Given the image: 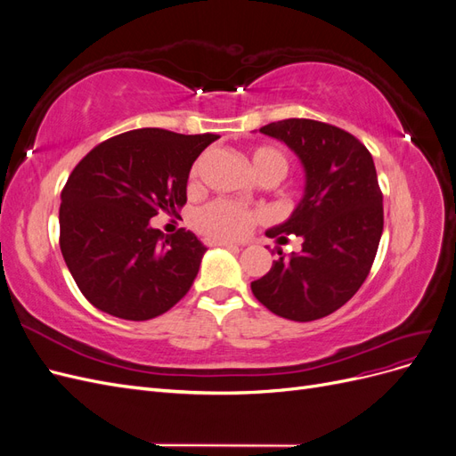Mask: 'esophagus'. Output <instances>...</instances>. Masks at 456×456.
Here are the masks:
<instances>
[{"label": "esophagus", "mask_w": 456, "mask_h": 456, "mask_svg": "<svg viewBox=\"0 0 456 456\" xmlns=\"http://www.w3.org/2000/svg\"><path fill=\"white\" fill-rule=\"evenodd\" d=\"M207 245H211V247H238L236 243H230V241H224V240H207Z\"/></svg>", "instance_id": "obj_1"}]
</instances>
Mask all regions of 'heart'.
Returning a JSON list of instances; mask_svg holds the SVG:
<instances>
[{"mask_svg": "<svg viewBox=\"0 0 456 456\" xmlns=\"http://www.w3.org/2000/svg\"><path fill=\"white\" fill-rule=\"evenodd\" d=\"M251 163L258 178L272 176L280 181L289 171V158L278 146L262 144L251 150ZM200 163H196L190 171V178L194 181L198 176ZM258 220V213L247 209L228 200H213L200 207L194 215L196 228L205 236L215 240H240L249 233L253 224Z\"/></svg>", "mask_w": 456, "mask_h": 456, "instance_id": "obj_1", "label": "heart"}]
</instances>
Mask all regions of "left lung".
<instances>
[{
	"instance_id": "obj_1",
	"label": "left lung",
	"mask_w": 456,
	"mask_h": 456,
	"mask_svg": "<svg viewBox=\"0 0 456 456\" xmlns=\"http://www.w3.org/2000/svg\"><path fill=\"white\" fill-rule=\"evenodd\" d=\"M305 165V198L287 223L266 232L281 243L302 238L300 255L280 258L251 283L272 314L314 322L357 293L377 256L384 228L382 191L370 151L354 134L323 121L291 118L260 127Z\"/></svg>"
}]
</instances>
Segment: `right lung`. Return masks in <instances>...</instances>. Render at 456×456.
<instances>
[{
	"label": "right lung",
	"mask_w": 456,
	"mask_h": 456,
	"mask_svg": "<svg viewBox=\"0 0 456 456\" xmlns=\"http://www.w3.org/2000/svg\"><path fill=\"white\" fill-rule=\"evenodd\" d=\"M216 139L134 129L94 146L76 165L61 194V251L94 308L146 322L190 291L205 245L184 228L165 236L150 218L184 207L191 163Z\"/></svg>",
	"instance_id": "obj_1"
}]
</instances>
